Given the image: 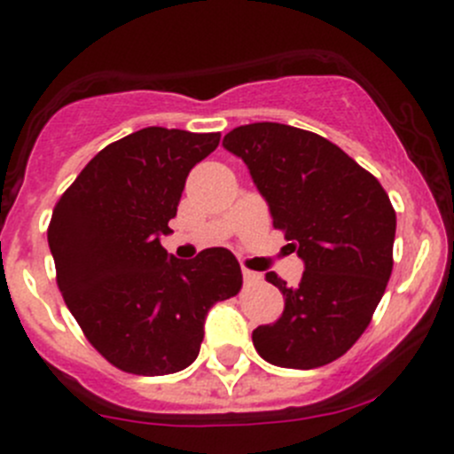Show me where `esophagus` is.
<instances>
[{
  "label": "esophagus",
  "mask_w": 454,
  "mask_h": 454,
  "mask_svg": "<svg viewBox=\"0 0 454 454\" xmlns=\"http://www.w3.org/2000/svg\"><path fill=\"white\" fill-rule=\"evenodd\" d=\"M241 275H244V281H246V284H248V286L259 284V281H262V275H259V272L248 270V268H244V270H241Z\"/></svg>",
  "instance_id": "1"
}]
</instances>
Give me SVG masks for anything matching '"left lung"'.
I'll use <instances>...</instances> for the list:
<instances>
[{"mask_svg":"<svg viewBox=\"0 0 454 454\" xmlns=\"http://www.w3.org/2000/svg\"><path fill=\"white\" fill-rule=\"evenodd\" d=\"M268 201L272 226L303 259L301 281L284 294L275 324L253 330L272 366L310 368L339 359L368 328L393 272L397 215L381 184L339 146L310 130L259 121L223 137Z\"/></svg>","mask_w":454,"mask_h":454,"instance_id":"left-lung-1","label":"left lung"}]
</instances>
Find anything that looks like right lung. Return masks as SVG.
Masks as SVG:
<instances>
[{"label": "right lung", "mask_w": 454, "mask_h": 454, "mask_svg": "<svg viewBox=\"0 0 454 454\" xmlns=\"http://www.w3.org/2000/svg\"><path fill=\"white\" fill-rule=\"evenodd\" d=\"M219 137L137 130L97 153L52 210L57 286L88 341L120 371L157 377L188 368L210 308L239 293L231 250L177 259L160 241L173 232L188 173Z\"/></svg>", "instance_id": "1"}]
</instances>
